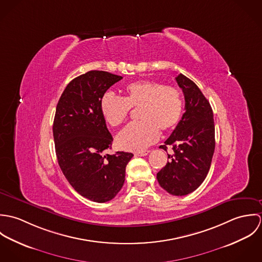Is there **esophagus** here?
<instances>
[{
  "instance_id": "esophagus-1",
  "label": "esophagus",
  "mask_w": 262,
  "mask_h": 262,
  "mask_svg": "<svg viewBox=\"0 0 262 262\" xmlns=\"http://www.w3.org/2000/svg\"><path fill=\"white\" fill-rule=\"evenodd\" d=\"M150 150H144V151H139V152H136L135 153V155H137V156H145V155H147L148 153H149Z\"/></svg>"
}]
</instances>
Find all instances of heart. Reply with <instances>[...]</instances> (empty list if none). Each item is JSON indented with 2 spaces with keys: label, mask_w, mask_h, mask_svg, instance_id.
Masks as SVG:
<instances>
[{
  "label": "heart",
  "mask_w": 262,
  "mask_h": 262,
  "mask_svg": "<svg viewBox=\"0 0 262 262\" xmlns=\"http://www.w3.org/2000/svg\"><path fill=\"white\" fill-rule=\"evenodd\" d=\"M184 103L180 91L154 80H136L127 84L123 98L106 92L100 99V111L112 127L122 125L131 109H139V122L127 126L117 136L122 149L141 151L159 137V130L169 131L181 121Z\"/></svg>",
  "instance_id": "heart-1"
}]
</instances>
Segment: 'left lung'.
Wrapping results in <instances>:
<instances>
[{"mask_svg": "<svg viewBox=\"0 0 262 262\" xmlns=\"http://www.w3.org/2000/svg\"><path fill=\"white\" fill-rule=\"evenodd\" d=\"M185 95L182 120L160 148L171 145L166 165L157 173L160 187L173 195H186L202 185L211 166L215 151V124L209 101L186 75L176 77Z\"/></svg>", "mask_w": 262, "mask_h": 262, "instance_id": "left-lung-1", "label": "left lung"}]
</instances>
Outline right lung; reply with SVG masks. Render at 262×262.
Segmentation results:
<instances>
[{
	"label": "right lung",
	"mask_w": 262,
	"mask_h": 262,
	"mask_svg": "<svg viewBox=\"0 0 262 262\" xmlns=\"http://www.w3.org/2000/svg\"><path fill=\"white\" fill-rule=\"evenodd\" d=\"M123 77L91 71L74 78L63 91L53 121L58 164L71 186L97 203L111 201L125 182L132 153L112 148L113 137L100 111V99Z\"/></svg>",
	"instance_id": "add662e5"
}]
</instances>
